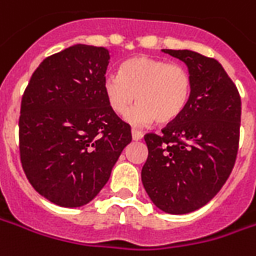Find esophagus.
I'll use <instances>...</instances> for the list:
<instances>
[{
  "mask_svg": "<svg viewBox=\"0 0 256 256\" xmlns=\"http://www.w3.org/2000/svg\"><path fill=\"white\" fill-rule=\"evenodd\" d=\"M132 137H133V140L138 142V140H142V132H138V130H136V128H133V130H132Z\"/></svg>",
  "mask_w": 256,
  "mask_h": 256,
  "instance_id": "1",
  "label": "esophagus"
}]
</instances>
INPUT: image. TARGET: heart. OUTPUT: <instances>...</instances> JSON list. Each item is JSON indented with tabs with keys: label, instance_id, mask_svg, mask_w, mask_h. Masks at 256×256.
Returning a JSON list of instances; mask_svg holds the SVG:
<instances>
[{
	"label": "heart",
	"instance_id": "1",
	"mask_svg": "<svg viewBox=\"0 0 256 256\" xmlns=\"http://www.w3.org/2000/svg\"><path fill=\"white\" fill-rule=\"evenodd\" d=\"M194 91V80L184 66L137 56L120 66L119 74H108L104 92L109 108L124 114L132 105L140 102L128 114L134 124L157 122L168 124L186 110Z\"/></svg>",
	"mask_w": 256,
	"mask_h": 256
}]
</instances>
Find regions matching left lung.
<instances>
[{"label": "left lung", "mask_w": 256, "mask_h": 256, "mask_svg": "<svg viewBox=\"0 0 256 256\" xmlns=\"http://www.w3.org/2000/svg\"><path fill=\"white\" fill-rule=\"evenodd\" d=\"M162 52L186 64L194 91L180 118L161 134L144 136L148 157L142 182L160 210L186 214L212 200L230 176L238 152L241 98L214 58L192 50Z\"/></svg>", "instance_id": "8db88e82"}]
</instances>
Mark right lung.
I'll list each match as a JSON object with an SVG mask.
<instances>
[{"mask_svg":"<svg viewBox=\"0 0 256 256\" xmlns=\"http://www.w3.org/2000/svg\"><path fill=\"white\" fill-rule=\"evenodd\" d=\"M105 48L74 44L34 70L19 116V152L38 194L62 208L100 192L132 130L108 105Z\"/></svg>","mask_w":256,"mask_h":256,"instance_id":"obj_1","label":"right lung"}]
</instances>
